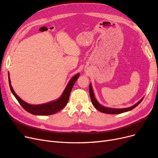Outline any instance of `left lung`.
<instances>
[{"label":"left lung","mask_w":158,"mask_h":158,"mask_svg":"<svg viewBox=\"0 0 158 158\" xmlns=\"http://www.w3.org/2000/svg\"><path fill=\"white\" fill-rule=\"evenodd\" d=\"M89 95H90V98L91 100H92V103L93 104V106L95 107V109H97L98 111H101L102 113H107V114H120V113H125L127 111H131V110L135 109L136 106H138V105H139L141 102L142 101V99L144 98H142L140 101H138L136 104L134 105V106H131V107H129L127 108H111V107H105L102 105L100 104L98 102L97 99L95 98V95L94 93V90L92 88V84H89Z\"/></svg>","instance_id":"1"}]
</instances>
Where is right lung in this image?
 Listing matches in <instances>:
<instances>
[{
    "label": "right lung",
    "mask_w": 158,
    "mask_h": 158,
    "mask_svg": "<svg viewBox=\"0 0 158 158\" xmlns=\"http://www.w3.org/2000/svg\"><path fill=\"white\" fill-rule=\"evenodd\" d=\"M80 73H77L75 74L73 78H72L69 82H68L67 85L63 91V94L60 96L56 100L54 101H51L49 102H47L43 104L39 105H32L27 103L26 102L23 101V100L18 96V95L15 93L14 90L11 85L10 76H9L8 73V82L9 85H10V88L12 94L14 95V97L18 100V102L21 105V106L26 111L29 112L32 114H35V115H50V114H55L57 112L60 111L63 109L69 102V99L70 94L71 92V90L73 88V85H74L76 80L79 78Z\"/></svg>",
    "instance_id": "obj_1"
}]
</instances>
